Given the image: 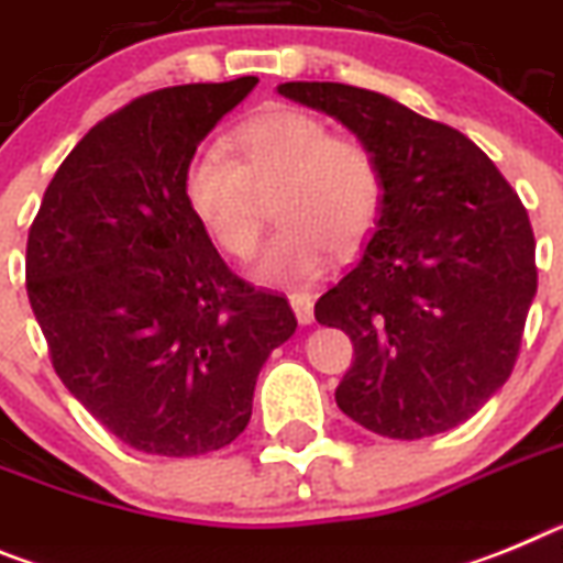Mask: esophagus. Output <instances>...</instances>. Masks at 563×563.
<instances>
[{
    "mask_svg": "<svg viewBox=\"0 0 563 563\" xmlns=\"http://www.w3.org/2000/svg\"><path fill=\"white\" fill-rule=\"evenodd\" d=\"M287 299H290L292 313H296L299 324H310V321H313V296H310V292L296 290V292H290Z\"/></svg>",
    "mask_w": 563,
    "mask_h": 563,
    "instance_id": "34e87169",
    "label": "esophagus"
}]
</instances>
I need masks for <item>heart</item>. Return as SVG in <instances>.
Listing matches in <instances>:
<instances>
[{
  "label": "heart",
  "mask_w": 563,
  "mask_h": 563,
  "mask_svg": "<svg viewBox=\"0 0 563 563\" xmlns=\"http://www.w3.org/2000/svg\"><path fill=\"white\" fill-rule=\"evenodd\" d=\"M228 153L201 151L185 167V199L216 247L247 258L258 244L264 199L273 194L278 228L256 273L264 282H305L330 247L362 244L384 208V173L362 139L330 133L296 108H271L228 136Z\"/></svg>",
  "instance_id": "heart-1"
}]
</instances>
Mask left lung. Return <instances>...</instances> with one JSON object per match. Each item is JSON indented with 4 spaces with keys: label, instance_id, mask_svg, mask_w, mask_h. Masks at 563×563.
<instances>
[{
    "label": "left lung",
    "instance_id": "8db88e82",
    "mask_svg": "<svg viewBox=\"0 0 563 563\" xmlns=\"http://www.w3.org/2000/svg\"><path fill=\"white\" fill-rule=\"evenodd\" d=\"M278 93L339 119L384 173L362 258L316 301V321L353 341L335 405L387 439L453 430L516 367L538 287L527 208L450 124L339 81H285Z\"/></svg>",
    "mask_w": 563,
    "mask_h": 563
}]
</instances>
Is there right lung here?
Wrapping results in <instances>:
<instances>
[{
	"instance_id": "add662e5",
	"label": "right lung",
	"mask_w": 563,
	"mask_h": 563,
	"mask_svg": "<svg viewBox=\"0 0 563 563\" xmlns=\"http://www.w3.org/2000/svg\"><path fill=\"white\" fill-rule=\"evenodd\" d=\"M256 76L144 93L93 124L27 230L25 287L56 376L133 450L190 459L244 432L285 296L230 271L185 199V167Z\"/></svg>"
}]
</instances>
